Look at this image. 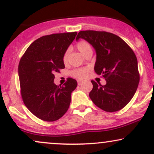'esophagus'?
<instances>
[{
  "instance_id": "esophagus-1",
  "label": "esophagus",
  "mask_w": 154,
  "mask_h": 154,
  "mask_svg": "<svg viewBox=\"0 0 154 154\" xmlns=\"http://www.w3.org/2000/svg\"><path fill=\"white\" fill-rule=\"evenodd\" d=\"M77 83H78V85H81L82 84V81H78Z\"/></svg>"
}]
</instances>
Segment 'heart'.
I'll use <instances>...</instances> for the list:
<instances>
[{
  "instance_id": "1",
  "label": "heart",
  "mask_w": 154,
  "mask_h": 154,
  "mask_svg": "<svg viewBox=\"0 0 154 154\" xmlns=\"http://www.w3.org/2000/svg\"><path fill=\"white\" fill-rule=\"evenodd\" d=\"M77 48L79 52L82 55H84V56H85L88 53L92 52V47L91 44L88 43V42L85 41V40H81V41H79L77 44ZM68 56L69 51H67L65 52V54L63 56V62H66L67 60H68ZM87 73L88 70L86 69H75L72 72V75L77 79H83L86 77Z\"/></svg>"
}]
</instances>
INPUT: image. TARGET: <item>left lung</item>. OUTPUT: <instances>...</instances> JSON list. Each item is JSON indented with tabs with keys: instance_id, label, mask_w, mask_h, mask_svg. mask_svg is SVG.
Instances as JSON below:
<instances>
[{
	"instance_id": "1",
	"label": "left lung",
	"mask_w": 154,
	"mask_h": 154,
	"mask_svg": "<svg viewBox=\"0 0 154 154\" xmlns=\"http://www.w3.org/2000/svg\"><path fill=\"white\" fill-rule=\"evenodd\" d=\"M82 38L96 52L95 72L106 80L105 85L92 80L89 96L95 105L107 112L121 110L137 91L140 81L137 60L133 51L117 35L104 31H80Z\"/></svg>"
}]
</instances>
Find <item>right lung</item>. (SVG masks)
I'll return each instance as SVG.
<instances>
[{
	"label": "right lung",
	"instance_id": "obj_1",
	"mask_svg": "<svg viewBox=\"0 0 154 154\" xmlns=\"http://www.w3.org/2000/svg\"><path fill=\"white\" fill-rule=\"evenodd\" d=\"M77 32L45 35L28 47L19 63L21 95L24 105L39 119L54 122L68 110L77 82L68 78L63 86L54 84L55 72L65 67L63 56Z\"/></svg>",
	"mask_w": 154,
	"mask_h": 154
}]
</instances>
